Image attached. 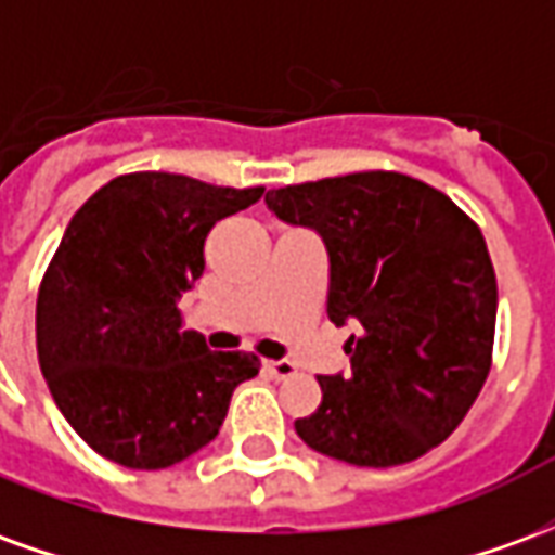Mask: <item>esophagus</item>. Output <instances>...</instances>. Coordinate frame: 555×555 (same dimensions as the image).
<instances>
[{"label": "esophagus", "instance_id": "1", "mask_svg": "<svg viewBox=\"0 0 555 555\" xmlns=\"http://www.w3.org/2000/svg\"><path fill=\"white\" fill-rule=\"evenodd\" d=\"M264 372L273 377V380H288L297 374V365L288 360H264Z\"/></svg>", "mask_w": 555, "mask_h": 555}]
</instances>
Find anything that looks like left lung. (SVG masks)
<instances>
[{"label": "left lung", "instance_id": "1", "mask_svg": "<svg viewBox=\"0 0 555 555\" xmlns=\"http://www.w3.org/2000/svg\"><path fill=\"white\" fill-rule=\"evenodd\" d=\"M321 234L326 314L353 324L350 372L318 377L321 404L294 428L353 466L410 464L452 434L493 365L496 273L485 234L440 190L401 171H353L264 195Z\"/></svg>", "mask_w": 555, "mask_h": 555}]
</instances>
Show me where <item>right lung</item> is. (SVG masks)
Listing matches in <instances>:
<instances>
[{"instance_id": "add662e5", "label": "right lung", "mask_w": 555, "mask_h": 555, "mask_svg": "<svg viewBox=\"0 0 555 555\" xmlns=\"http://www.w3.org/2000/svg\"><path fill=\"white\" fill-rule=\"evenodd\" d=\"M261 193L130 171L70 219L38 288V360L70 428L106 461L181 464L258 374L255 353H217L181 330L178 297L205 273L207 231Z\"/></svg>"}]
</instances>
